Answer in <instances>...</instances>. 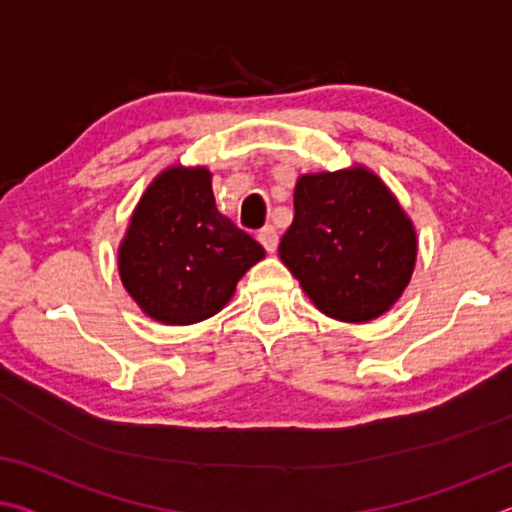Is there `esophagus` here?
I'll return each instance as SVG.
<instances>
[{"label": "esophagus", "instance_id": "1", "mask_svg": "<svg viewBox=\"0 0 512 512\" xmlns=\"http://www.w3.org/2000/svg\"><path fill=\"white\" fill-rule=\"evenodd\" d=\"M257 239H259V244L266 248V253H275L277 241H280V237H277V230L273 228V225H266V228L259 230Z\"/></svg>", "mask_w": 512, "mask_h": 512}]
</instances>
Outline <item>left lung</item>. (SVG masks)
<instances>
[{"label": "left lung", "instance_id": "obj_1", "mask_svg": "<svg viewBox=\"0 0 512 512\" xmlns=\"http://www.w3.org/2000/svg\"><path fill=\"white\" fill-rule=\"evenodd\" d=\"M280 259L325 316L368 323L409 287L418 239L409 216L366 167L305 173Z\"/></svg>", "mask_w": 512, "mask_h": 512}]
</instances>
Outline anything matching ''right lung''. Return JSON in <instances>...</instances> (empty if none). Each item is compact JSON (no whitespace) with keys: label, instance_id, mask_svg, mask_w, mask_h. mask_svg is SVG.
<instances>
[{"label":"right lung","instance_id":"obj_1","mask_svg":"<svg viewBox=\"0 0 512 512\" xmlns=\"http://www.w3.org/2000/svg\"><path fill=\"white\" fill-rule=\"evenodd\" d=\"M264 248L216 210L212 173L169 167L146 189L119 246V277L146 316L194 325L228 305Z\"/></svg>","mask_w":512,"mask_h":512}]
</instances>
